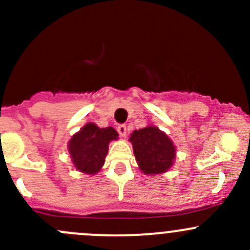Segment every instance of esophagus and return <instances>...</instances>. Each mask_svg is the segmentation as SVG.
Returning a JSON list of instances; mask_svg holds the SVG:
<instances>
[{"label": "esophagus", "mask_w": 250, "mask_h": 250, "mask_svg": "<svg viewBox=\"0 0 250 250\" xmlns=\"http://www.w3.org/2000/svg\"><path fill=\"white\" fill-rule=\"evenodd\" d=\"M117 132H118V134L121 135V137L125 138V135H127V127H125V125H120L117 127Z\"/></svg>", "instance_id": "1"}]
</instances>
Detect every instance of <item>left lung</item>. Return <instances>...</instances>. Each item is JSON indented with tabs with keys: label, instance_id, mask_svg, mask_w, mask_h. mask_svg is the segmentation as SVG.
<instances>
[{
	"label": "left lung",
	"instance_id": "left-lung-1",
	"mask_svg": "<svg viewBox=\"0 0 250 250\" xmlns=\"http://www.w3.org/2000/svg\"><path fill=\"white\" fill-rule=\"evenodd\" d=\"M134 156L144 174L167 172L175 160V146L165 132L155 125H147L130 134Z\"/></svg>",
	"mask_w": 250,
	"mask_h": 250
}]
</instances>
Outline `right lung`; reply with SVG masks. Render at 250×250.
Masks as SVG:
<instances>
[{"instance_id":"obj_1","label":"right lung","mask_w":250,"mask_h":250,"mask_svg":"<svg viewBox=\"0 0 250 250\" xmlns=\"http://www.w3.org/2000/svg\"><path fill=\"white\" fill-rule=\"evenodd\" d=\"M118 133L112 127L99 128L87 123L69 141V153L74 167L80 172L97 174L104 166L111 140H117Z\"/></svg>"}]
</instances>
